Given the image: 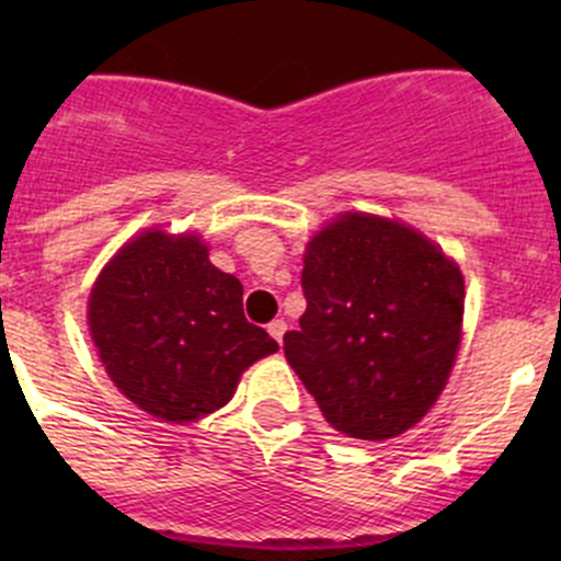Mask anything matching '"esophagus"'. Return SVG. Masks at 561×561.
Instances as JSON below:
<instances>
[{"label":"esophagus","mask_w":561,"mask_h":561,"mask_svg":"<svg viewBox=\"0 0 561 561\" xmlns=\"http://www.w3.org/2000/svg\"><path fill=\"white\" fill-rule=\"evenodd\" d=\"M285 331H287V322H285V320H271V322H268V333H271V336H274L279 344H282V336H285Z\"/></svg>","instance_id":"1"}]
</instances>
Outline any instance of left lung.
<instances>
[{"mask_svg": "<svg viewBox=\"0 0 561 561\" xmlns=\"http://www.w3.org/2000/svg\"><path fill=\"white\" fill-rule=\"evenodd\" d=\"M307 312L285 358L322 417L355 439L415 426L448 382L461 342L463 276L401 222L342 214L309 241Z\"/></svg>", "mask_w": 561, "mask_h": 561, "instance_id": "left-lung-1", "label": "left lung"}]
</instances>
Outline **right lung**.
Here are the masks:
<instances>
[{
    "instance_id": "obj_1",
    "label": "right lung",
    "mask_w": 561,
    "mask_h": 561,
    "mask_svg": "<svg viewBox=\"0 0 561 561\" xmlns=\"http://www.w3.org/2000/svg\"><path fill=\"white\" fill-rule=\"evenodd\" d=\"M244 287L197 236L146 230L116 252L89 296L107 377L171 423L201 421L236 393L247 366L279 344L244 317Z\"/></svg>"
}]
</instances>
